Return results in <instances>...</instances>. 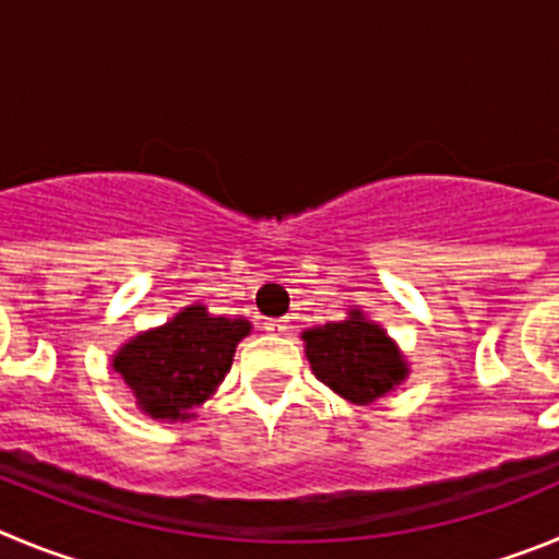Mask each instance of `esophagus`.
I'll return each mask as SVG.
<instances>
[{"label":"esophagus","mask_w":559,"mask_h":559,"mask_svg":"<svg viewBox=\"0 0 559 559\" xmlns=\"http://www.w3.org/2000/svg\"><path fill=\"white\" fill-rule=\"evenodd\" d=\"M289 329V323L286 320H264V331H270V334H284V331Z\"/></svg>","instance_id":"obj_1"}]
</instances>
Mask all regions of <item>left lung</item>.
Wrapping results in <instances>:
<instances>
[{"label": "left lung", "mask_w": 559, "mask_h": 559, "mask_svg": "<svg viewBox=\"0 0 559 559\" xmlns=\"http://www.w3.org/2000/svg\"><path fill=\"white\" fill-rule=\"evenodd\" d=\"M304 342L317 379L350 404H373L409 376L399 345L359 309L340 323L306 329Z\"/></svg>", "instance_id": "1"}]
</instances>
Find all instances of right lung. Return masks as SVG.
<instances>
[{
    "label": "right lung",
    "mask_w": 559,
    "mask_h": 559,
    "mask_svg": "<svg viewBox=\"0 0 559 559\" xmlns=\"http://www.w3.org/2000/svg\"><path fill=\"white\" fill-rule=\"evenodd\" d=\"M248 334L250 323L242 317H214L194 304L169 323L124 342L110 367L150 417L189 420L194 406L223 384L236 345Z\"/></svg>",
    "instance_id": "right-lung-1"
}]
</instances>
